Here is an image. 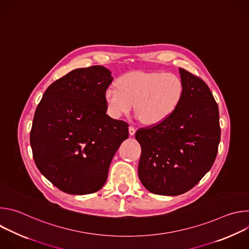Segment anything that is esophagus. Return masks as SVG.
<instances>
[{"label":"esophagus","mask_w":249,"mask_h":249,"mask_svg":"<svg viewBox=\"0 0 249 249\" xmlns=\"http://www.w3.org/2000/svg\"><path fill=\"white\" fill-rule=\"evenodd\" d=\"M135 133H136V129L133 126H130L129 127V134H130V136H134Z\"/></svg>","instance_id":"esophagus-1"}]
</instances>
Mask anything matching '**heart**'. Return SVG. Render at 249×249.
Listing matches in <instances>:
<instances>
[{"mask_svg":"<svg viewBox=\"0 0 249 249\" xmlns=\"http://www.w3.org/2000/svg\"><path fill=\"white\" fill-rule=\"evenodd\" d=\"M184 93L181 78L173 73L130 72L122 75L117 87L105 90L108 114L117 119L129 114L135 104L138 118L155 126L167 120L178 108Z\"/></svg>","mask_w":249,"mask_h":249,"instance_id":"obj_1","label":"heart"}]
</instances>
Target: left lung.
I'll return each instance as SVG.
<instances>
[{
	"mask_svg": "<svg viewBox=\"0 0 249 249\" xmlns=\"http://www.w3.org/2000/svg\"><path fill=\"white\" fill-rule=\"evenodd\" d=\"M182 100L164 122L141 128L139 178L150 192L176 196L193 188L211 169L221 140L219 108L203 80L179 68Z\"/></svg>",
	"mask_w": 249,
	"mask_h": 249,
	"instance_id": "8db88e82",
	"label": "left lung"
}]
</instances>
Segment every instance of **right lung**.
Here are the masks:
<instances>
[{
	"label": "right lung",
	"mask_w": 249,
	"mask_h": 249,
	"mask_svg": "<svg viewBox=\"0 0 249 249\" xmlns=\"http://www.w3.org/2000/svg\"><path fill=\"white\" fill-rule=\"evenodd\" d=\"M111 72L102 66L73 70L45 90L33 117L30 146L39 171L72 195L98 191L128 136V124L106 114Z\"/></svg>",
	"instance_id": "add662e5"
}]
</instances>
